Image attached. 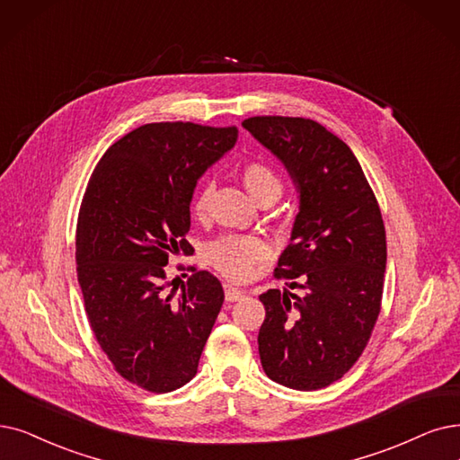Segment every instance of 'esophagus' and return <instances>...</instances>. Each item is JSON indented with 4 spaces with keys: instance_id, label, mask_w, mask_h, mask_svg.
<instances>
[{
    "instance_id": "34e87169",
    "label": "esophagus",
    "mask_w": 460,
    "mask_h": 460,
    "mask_svg": "<svg viewBox=\"0 0 460 460\" xmlns=\"http://www.w3.org/2000/svg\"><path fill=\"white\" fill-rule=\"evenodd\" d=\"M225 296H226L228 302H235V300H240V298L245 296V290L226 281V283H225Z\"/></svg>"
}]
</instances>
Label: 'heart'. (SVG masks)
Masks as SVG:
<instances>
[{"label": "heart", "mask_w": 460, "mask_h": 460, "mask_svg": "<svg viewBox=\"0 0 460 460\" xmlns=\"http://www.w3.org/2000/svg\"><path fill=\"white\" fill-rule=\"evenodd\" d=\"M242 179L256 201L268 198L278 199L283 192L281 175L270 164L261 160L249 162L242 172ZM213 190V181H206L199 187L194 199V211L198 215L208 213ZM270 251V243L261 235H226L209 247V261L225 278L232 281H245L254 273L256 266L268 259Z\"/></svg>", "instance_id": "b5f03b06"}]
</instances>
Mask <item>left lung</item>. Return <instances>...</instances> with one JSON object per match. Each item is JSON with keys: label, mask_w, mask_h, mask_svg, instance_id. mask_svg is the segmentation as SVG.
<instances>
[{"label": "left lung", "mask_w": 460, "mask_h": 460, "mask_svg": "<svg viewBox=\"0 0 460 460\" xmlns=\"http://www.w3.org/2000/svg\"><path fill=\"white\" fill-rule=\"evenodd\" d=\"M242 124L285 164L300 198L275 278L304 292L261 294V362L271 381L317 391L351 370L376 326L387 266L381 211L353 151L319 122L251 117Z\"/></svg>", "instance_id": "8db88e82"}]
</instances>
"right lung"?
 Segmentation results:
<instances>
[{"instance_id": "right-lung-1", "label": "right lung", "mask_w": 460, "mask_h": 460, "mask_svg": "<svg viewBox=\"0 0 460 460\" xmlns=\"http://www.w3.org/2000/svg\"><path fill=\"white\" fill-rule=\"evenodd\" d=\"M235 141V126L145 124L109 146L86 185L75 240L84 311L115 370L145 391L172 393L196 376L223 307L213 273L190 266L179 287L164 266L194 252V187Z\"/></svg>"}]
</instances>
